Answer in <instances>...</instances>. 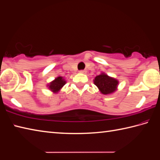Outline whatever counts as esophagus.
Instances as JSON below:
<instances>
[{"label":"esophagus","mask_w":160,"mask_h":160,"mask_svg":"<svg viewBox=\"0 0 160 160\" xmlns=\"http://www.w3.org/2000/svg\"><path fill=\"white\" fill-rule=\"evenodd\" d=\"M87 71L86 70H80V72L82 73V74H86Z\"/></svg>","instance_id":"1"}]
</instances>
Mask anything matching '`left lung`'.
Here are the masks:
<instances>
[{"label":"left lung","instance_id":"obj_1","mask_svg":"<svg viewBox=\"0 0 160 160\" xmlns=\"http://www.w3.org/2000/svg\"><path fill=\"white\" fill-rule=\"evenodd\" d=\"M118 81L104 72L101 73L94 78V83L97 86L101 94H111L118 89Z\"/></svg>","mask_w":160,"mask_h":160}]
</instances>
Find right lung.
Instances as JSON below:
<instances>
[{
  "label": "right lung",
  "instance_id": "add662e5",
  "mask_svg": "<svg viewBox=\"0 0 160 160\" xmlns=\"http://www.w3.org/2000/svg\"><path fill=\"white\" fill-rule=\"evenodd\" d=\"M66 83V81L62 76H58L55 79L52 81L51 82L47 85V88L50 90L52 93L56 94L61 90L63 86Z\"/></svg>",
  "mask_w": 160,
  "mask_h": 160
}]
</instances>
